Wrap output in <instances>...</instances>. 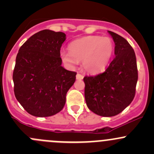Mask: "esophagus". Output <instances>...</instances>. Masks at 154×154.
<instances>
[{"label":"esophagus","mask_w":154,"mask_h":154,"mask_svg":"<svg viewBox=\"0 0 154 154\" xmlns=\"http://www.w3.org/2000/svg\"><path fill=\"white\" fill-rule=\"evenodd\" d=\"M76 78L77 79V80H82V79L83 78V76L82 75V74H79V73H77V75H76Z\"/></svg>","instance_id":"34e87169"}]
</instances>
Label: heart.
I'll return each instance as SVG.
<instances>
[{
  "instance_id": "b5f03b06",
  "label": "heart",
  "mask_w": 154,
  "mask_h": 154,
  "mask_svg": "<svg viewBox=\"0 0 154 154\" xmlns=\"http://www.w3.org/2000/svg\"><path fill=\"white\" fill-rule=\"evenodd\" d=\"M114 50V42L109 37L88 35L73 41L69 45V51H62L60 57L63 63L70 67L81 60L83 69L93 74L105 69Z\"/></svg>"
}]
</instances>
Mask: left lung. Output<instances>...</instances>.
Returning <instances> with one entry per match:
<instances>
[{
    "mask_svg": "<svg viewBox=\"0 0 154 154\" xmlns=\"http://www.w3.org/2000/svg\"><path fill=\"white\" fill-rule=\"evenodd\" d=\"M108 32L116 45L114 60L104 72L83 78L87 106L103 117L116 116L131 103L138 80L134 50L125 38Z\"/></svg>",
    "mask_w": 154,
    "mask_h": 154,
    "instance_id": "1",
    "label": "left lung"
}]
</instances>
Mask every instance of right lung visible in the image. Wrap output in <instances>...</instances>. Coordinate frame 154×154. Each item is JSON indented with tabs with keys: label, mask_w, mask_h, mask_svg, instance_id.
<instances>
[{
	"label": "right lung",
	"mask_w": 154,
	"mask_h": 154,
	"mask_svg": "<svg viewBox=\"0 0 154 154\" xmlns=\"http://www.w3.org/2000/svg\"><path fill=\"white\" fill-rule=\"evenodd\" d=\"M66 34L43 29L18 51L12 74L14 93L24 109L36 117L54 116L63 109L77 73L65 69L60 48Z\"/></svg>",
	"instance_id": "add662e5"
}]
</instances>
